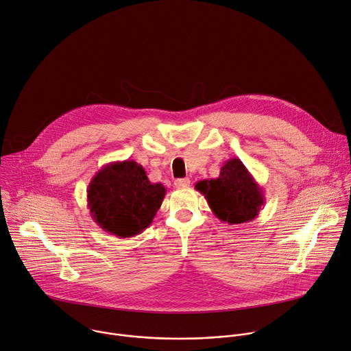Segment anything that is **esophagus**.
<instances>
[{
	"label": "esophagus",
	"mask_w": 351,
	"mask_h": 351,
	"mask_svg": "<svg viewBox=\"0 0 351 351\" xmlns=\"http://www.w3.org/2000/svg\"><path fill=\"white\" fill-rule=\"evenodd\" d=\"M175 186H176V187H187V186H190V179H189V178L176 179V180H175Z\"/></svg>",
	"instance_id": "esophagus-1"
}]
</instances>
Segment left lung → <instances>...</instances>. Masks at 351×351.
Wrapping results in <instances>:
<instances>
[{"mask_svg": "<svg viewBox=\"0 0 351 351\" xmlns=\"http://www.w3.org/2000/svg\"><path fill=\"white\" fill-rule=\"evenodd\" d=\"M217 219L228 224L254 220L265 204L262 187L256 183L240 158H230L220 168L216 179L195 184Z\"/></svg>", "mask_w": 351, "mask_h": 351, "instance_id": "8db88e82", "label": "left lung"}]
</instances>
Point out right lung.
<instances>
[{"mask_svg":"<svg viewBox=\"0 0 351 351\" xmlns=\"http://www.w3.org/2000/svg\"><path fill=\"white\" fill-rule=\"evenodd\" d=\"M161 183H152L142 165L117 161L92 178L86 201L92 219L112 236L130 239L147 228L165 197Z\"/></svg>","mask_w":351,"mask_h":351,"instance_id":"obj_1","label":"right lung"}]
</instances>
